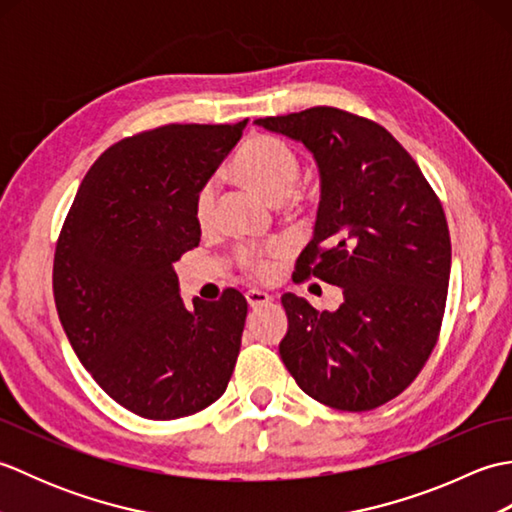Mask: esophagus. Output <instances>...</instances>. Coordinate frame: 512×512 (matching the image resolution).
<instances>
[{"label": "esophagus", "instance_id": "1", "mask_svg": "<svg viewBox=\"0 0 512 512\" xmlns=\"http://www.w3.org/2000/svg\"><path fill=\"white\" fill-rule=\"evenodd\" d=\"M246 301L250 308H262V306H268L270 301H273V295H268V292L264 290H248L246 292Z\"/></svg>", "mask_w": 512, "mask_h": 512}]
</instances>
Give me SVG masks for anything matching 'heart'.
I'll return each mask as SVG.
<instances>
[{"instance_id":"obj_1","label":"heart","mask_w":512,"mask_h":512,"mask_svg":"<svg viewBox=\"0 0 512 512\" xmlns=\"http://www.w3.org/2000/svg\"><path fill=\"white\" fill-rule=\"evenodd\" d=\"M233 169L248 187L262 193L270 202H284L290 198L301 176V162L295 151L273 136H255L239 149ZM217 184L209 180L195 195V220L200 226H209L215 213ZM286 253L284 242H270L262 248H242V264L255 275L266 277L273 273L275 259Z\"/></svg>"}]
</instances>
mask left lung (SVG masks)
<instances>
[{
  "label": "left lung",
  "instance_id": "8db88e82",
  "mask_svg": "<svg viewBox=\"0 0 512 512\" xmlns=\"http://www.w3.org/2000/svg\"><path fill=\"white\" fill-rule=\"evenodd\" d=\"M255 125L317 160L321 200L297 270L343 290L334 312L281 297V361L314 400L369 411L405 391L436 347L451 275V237L438 195L385 127L336 107Z\"/></svg>",
  "mask_w": 512,
  "mask_h": 512
}]
</instances>
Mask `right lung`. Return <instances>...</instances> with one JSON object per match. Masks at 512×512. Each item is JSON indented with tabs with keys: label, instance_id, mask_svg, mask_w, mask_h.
Returning <instances> with one entry per match:
<instances>
[{
	"label": "right lung",
	"instance_id": "obj_1",
	"mask_svg": "<svg viewBox=\"0 0 512 512\" xmlns=\"http://www.w3.org/2000/svg\"><path fill=\"white\" fill-rule=\"evenodd\" d=\"M235 125H165L94 162L54 253V303L72 350L118 405L176 420L220 398L248 303L235 288L184 308L173 264L200 244L195 195L242 138Z\"/></svg>",
	"mask_w": 512,
	"mask_h": 512
}]
</instances>
